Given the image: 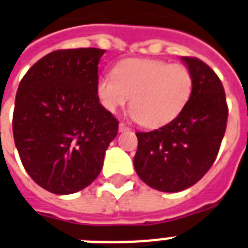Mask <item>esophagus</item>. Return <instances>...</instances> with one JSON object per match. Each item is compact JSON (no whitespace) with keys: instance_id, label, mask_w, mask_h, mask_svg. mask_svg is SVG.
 I'll list each match as a JSON object with an SVG mask.
<instances>
[{"instance_id":"1","label":"esophagus","mask_w":248,"mask_h":248,"mask_svg":"<svg viewBox=\"0 0 248 248\" xmlns=\"http://www.w3.org/2000/svg\"><path fill=\"white\" fill-rule=\"evenodd\" d=\"M118 130H120V132H124V131H128L130 127H128L127 124H124V122H121L120 126H118Z\"/></svg>"}]
</instances>
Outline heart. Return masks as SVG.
<instances>
[{"label": "heart", "mask_w": 248, "mask_h": 248, "mask_svg": "<svg viewBox=\"0 0 248 248\" xmlns=\"http://www.w3.org/2000/svg\"><path fill=\"white\" fill-rule=\"evenodd\" d=\"M194 79L181 63L149 58H128L118 62L111 77L96 83V96L110 113L124 107L130 97L131 114L144 127L169 124L191 97Z\"/></svg>", "instance_id": "obj_1"}]
</instances>
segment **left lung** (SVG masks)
<instances>
[{"label":"left lung","instance_id":"8db88e82","mask_svg":"<svg viewBox=\"0 0 248 248\" xmlns=\"http://www.w3.org/2000/svg\"><path fill=\"white\" fill-rule=\"evenodd\" d=\"M181 60L194 79L188 103L158 130L137 132L135 170L143 182L162 192L186 190L207 173L216 160L228 121L225 91L216 73L194 57Z\"/></svg>","mask_w":248,"mask_h":248}]
</instances>
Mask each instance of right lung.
<instances>
[{
  "label": "right lung",
  "instance_id": "1",
  "mask_svg": "<svg viewBox=\"0 0 248 248\" xmlns=\"http://www.w3.org/2000/svg\"><path fill=\"white\" fill-rule=\"evenodd\" d=\"M105 50L63 49L36 62L15 96L13 134L22 164L46 191L69 195L101 171L118 121L96 96Z\"/></svg>",
  "mask_w": 248,
  "mask_h": 248
}]
</instances>
